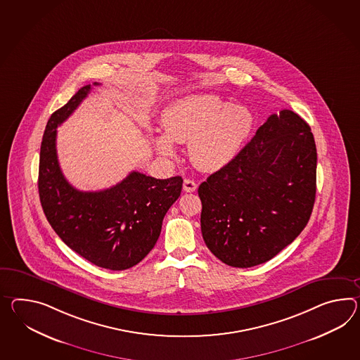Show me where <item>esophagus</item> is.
Segmentation results:
<instances>
[{"instance_id": "34e87169", "label": "esophagus", "mask_w": 360, "mask_h": 360, "mask_svg": "<svg viewBox=\"0 0 360 360\" xmlns=\"http://www.w3.org/2000/svg\"><path fill=\"white\" fill-rule=\"evenodd\" d=\"M198 188V184L193 179L186 178L184 181V191L186 193H193Z\"/></svg>"}]
</instances>
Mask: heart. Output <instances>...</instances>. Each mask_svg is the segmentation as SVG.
I'll return each mask as SVG.
<instances>
[{
    "instance_id": "b5f03b06",
    "label": "heart",
    "mask_w": 360,
    "mask_h": 360,
    "mask_svg": "<svg viewBox=\"0 0 360 360\" xmlns=\"http://www.w3.org/2000/svg\"><path fill=\"white\" fill-rule=\"evenodd\" d=\"M165 134L153 139L158 153L173 158V141H188L193 164L216 172L237 158L254 127L252 113L242 105H228L216 95L198 94L176 100L161 115Z\"/></svg>"
}]
</instances>
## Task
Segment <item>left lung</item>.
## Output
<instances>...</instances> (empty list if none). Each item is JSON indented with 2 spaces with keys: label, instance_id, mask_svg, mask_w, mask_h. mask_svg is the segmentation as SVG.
<instances>
[{
  "label": "left lung",
  "instance_id": "obj_1",
  "mask_svg": "<svg viewBox=\"0 0 360 360\" xmlns=\"http://www.w3.org/2000/svg\"><path fill=\"white\" fill-rule=\"evenodd\" d=\"M317 153L308 123L283 109L262 124L229 165L199 186L202 239L222 263L271 260L306 228Z\"/></svg>",
  "mask_w": 360,
  "mask_h": 360
}]
</instances>
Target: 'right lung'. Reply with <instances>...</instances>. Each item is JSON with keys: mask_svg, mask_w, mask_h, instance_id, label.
I'll return each instance as SVG.
<instances>
[{"mask_svg": "<svg viewBox=\"0 0 360 360\" xmlns=\"http://www.w3.org/2000/svg\"><path fill=\"white\" fill-rule=\"evenodd\" d=\"M91 88H80L46 123L40 148L39 195L48 222L72 251L100 268L123 271L141 263L156 245L162 219L179 198L184 179H156L131 172L122 182L103 191L72 187L58 164L57 127Z\"/></svg>", "mask_w": 360, "mask_h": 360, "instance_id": "add662e5", "label": "right lung"}]
</instances>
